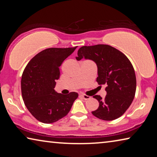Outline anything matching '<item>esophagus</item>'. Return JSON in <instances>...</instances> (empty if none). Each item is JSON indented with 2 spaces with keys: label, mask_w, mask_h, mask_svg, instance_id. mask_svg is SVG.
<instances>
[{
  "label": "esophagus",
  "mask_w": 157,
  "mask_h": 157,
  "mask_svg": "<svg viewBox=\"0 0 157 157\" xmlns=\"http://www.w3.org/2000/svg\"><path fill=\"white\" fill-rule=\"evenodd\" d=\"M81 95H82V98H83V99H84V100H89V99H90V98H91V96H89V95H86L85 94H82Z\"/></svg>",
  "instance_id": "esophagus-1"
}]
</instances>
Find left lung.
<instances>
[{
	"mask_svg": "<svg viewBox=\"0 0 157 157\" xmlns=\"http://www.w3.org/2000/svg\"><path fill=\"white\" fill-rule=\"evenodd\" d=\"M78 61L82 58L94 61L98 67L96 81L107 84L105 98L95 95L99 107L93 115L103 121H113L121 117L131 105L136 89L134 69L123 52L109 45L82 46L78 50Z\"/></svg>",
	"mask_w": 157,
	"mask_h": 157,
	"instance_id": "obj_1",
	"label": "left lung"
}]
</instances>
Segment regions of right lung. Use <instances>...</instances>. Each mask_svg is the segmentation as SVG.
I'll use <instances>...</instances> for the list:
<instances>
[{
    "label": "right lung",
    "instance_id": "1",
    "mask_svg": "<svg viewBox=\"0 0 157 157\" xmlns=\"http://www.w3.org/2000/svg\"><path fill=\"white\" fill-rule=\"evenodd\" d=\"M77 47L50 48L36 55L26 66L21 78L25 105L34 118L44 123L57 122L68 114L78 93L63 95L55 91L59 66Z\"/></svg>",
    "mask_w": 157,
    "mask_h": 157
}]
</instances>
